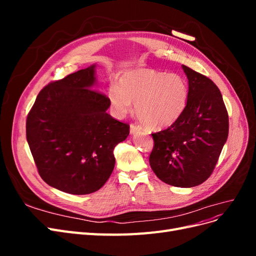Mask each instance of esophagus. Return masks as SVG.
Segmentation results:
<instances>
[{"label": "esophagus", "instance_id": "1", "mask_svg": "<svg viewBox=\"0 0 256 256\" xmlns=\"http://www.w3.org/2000/svg\"><path fill=\"white\" fill-rule=\"evenodd\" d=\"M138 130H140V128H138L136 125H134V124H131L130 125V134H136Z\"/></svg>", "mask_w": 256, "mask_h": 256}]
</instances>
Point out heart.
<instances>
[{"label":"heart","mask_w":256,"mask_h":256,"mask_svg":"<svg viewBox=\"0 0 256 256\" xmlns=\"http://www.w3.org/2000/svg\"><path fill=\"white\" fill-rule=\"evenodd\" d=\"M110 104L118 116L136 111L144 125L152 130L175 124L188 102V85L182 76L150 68H136L124 72L118 86L108 90Z\"/></svg>","instance_id":"1"}]
</instances>
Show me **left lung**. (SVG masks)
I'll list each match as a JSON object with an SVG mask.
<instances>
[{"instance_id": "8db88e82", "label": "left lung", "mask_w": 256, "mask_h": 256, "mask_svg": "<svg viewBox=\"0 0 256 256\" xmlns=\"http://www.w3.org/2000/svg\"><path fill=\"white\" fill-rule=\"evenodd\" d=\"M188 102L178 120L152 134L150 164L160 180L191 188L212 175L228 136V115L221 92L207 76L182 65Z\"/></svg>"}]
</instances>
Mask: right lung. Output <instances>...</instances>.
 <instances>
[{
    "mask_svg": "<svg viewBox=\"0 0 256 256\" xmlns=\"http://www.w3.org/2000/svg\"><path fill=\"white\" fill-rule=\"evenodd\" d=\"M96 65L54 81L38 94L26 118V140L38 173L70 194L99 190L113 172V150L129 125L106 113L110 100L94 90Z\"/></svg>",
    "mask_w": 256,
    "mask_h": 256,
    "instance_id": "right-lung-1",
    "label": "right lung"
}]
</instances>
